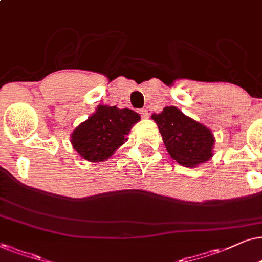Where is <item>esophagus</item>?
Returning a JSON list of instances; mask_svg holds the SVG:
<instances>
[{
    "instance_id": "1",
    "label": "esophagus",
    "mask_w": 262,
    "mask_h": 262,
    "mask_svg": "<svg viewBox=\"0 0 262 262\" xmlns=\"http://www.w3.org/2000/svg\"><path fill=\"white\" fill-rule=\"evenodd\" d=\"M140 114H141V117L142 118H148V111L146 110V109L140 110Z\"/></svg>"
}]
</instances>
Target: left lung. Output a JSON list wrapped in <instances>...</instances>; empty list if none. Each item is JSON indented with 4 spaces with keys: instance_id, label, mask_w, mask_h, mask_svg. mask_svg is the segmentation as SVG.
<instances>
[{
    "instance_id": "1",
    "label": "left lung",
    "mask_w": 262,
    "mask_h": 262,
    "mask_svg": "<svg viewBox=\"0 0 262 262\" xmlns=\"http://www.w3.org/2000/svg\"><path fill=\"white\" fill-rule=\"evenodd\" d=\"M151 118L158 125L166 151L180 165L196 167L213 157L215 138L211 129L176 106H165Z\"/></svg>"
}]
</instances>
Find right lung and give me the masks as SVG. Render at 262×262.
I'll list each match as a JSON object with an SVG mask.
<instances>
[{
  "mask_svg": "<svg viewBox=\"0 0 262 262\" xmlns=\"http://www.w3.org/2000/svg\"><path fill=\"white\" fill-rule=\"evenodd\" d=\"M140 120V115L127 107L98 105L73 130V148L87 162H104L128 140L129 132Z\"/></svg>",
  "mask_w": 262,
  "mask_h": 262,
  "instance_id": "right-lung-1",
  "label": "right lung"
}]
</instances>
